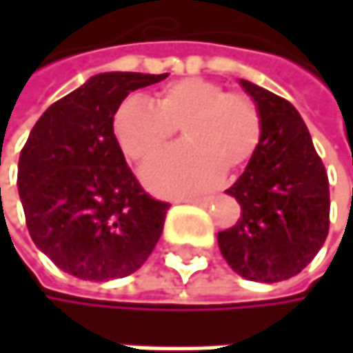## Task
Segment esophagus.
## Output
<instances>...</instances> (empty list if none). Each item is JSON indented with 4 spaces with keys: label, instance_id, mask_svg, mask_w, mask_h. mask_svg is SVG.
Returning <instances> with one entry per match:
<instances>
[{
    "label": "esophagus",
    "instance_id": "1",
    "mask_svg": "<svg viewBox=\"0 0 353 353\" xmlns=\"http://www.w3.org/2000/svg\"><path fill=\"white\" fill-rule=\"evenodd\" d=\"M210 196H202V198H181L179 202H190V204H198V206H206L210 204Z\"/></svg>",
    "mask_w": 353,
    "mask_h": 353
}]
</instances>
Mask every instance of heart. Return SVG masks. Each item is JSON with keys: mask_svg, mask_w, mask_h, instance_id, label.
<instances>
[{"mask_svg": "<svg viewBox=\"0 0 353 353\" xmlns=\"http://www.w3.org/2000/svg\"><path fill=\"white\" fill-rule=\"evenodd\" d=\"M179 126L183 145L145 165V181L159 194L198 192L221 172H239L261 143V114L253 100L227 94L223 85L185 77L161 88L153 104L128 96L114 112L112 128L122 151L134 161L157 155Z\"/></svg>", "mask_w": 353, "mask_h": 353, "instance_id": "b5f03b06", "label": "heart"}]
</instances>
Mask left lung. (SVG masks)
<instances>
[{
    "mask_svg": "<svg viewBox=\"0 0 353 353\" xmlns=\"http://www.w3.org/2000/svg\"><path fill=\"white\" fill-rule=\"evenodd\" d=\"M261 114V143L227 190L241 204L235 227L219 233L227 263L247 280L282 282L307 268L329 233V179L299 110L241 79Z\"/></svg>",
    "mask_w": 353,
    "mask_h": 353,
    "instance_id": "left-lung-1",
    "label": "left lung"
}]
</instances>
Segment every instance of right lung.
I'll use <instances>...</instances> for the list:
<instances>
[{
	"instance_id": "obj_1",
	"label": "right lung",
	"mask_w": 353,
	"mask_h": 353,
	"mask_svg": "<svg viewBox=\"0 0 353 353\" xmlns=\"http://www.w3.org/2000/svg\"><path fill=\"white\" fill-rule=\"evenodd\" d=\"M100 73L48 108L18 161V192L34 245L63 272L104 282L137 272L155 249L170 204L132 176L112 120L134 90L165 79Z\"/></svg>"
}]
</instances>
